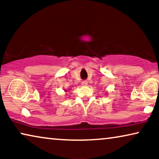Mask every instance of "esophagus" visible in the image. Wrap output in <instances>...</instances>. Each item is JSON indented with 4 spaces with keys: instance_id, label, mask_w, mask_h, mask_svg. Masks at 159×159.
<instances>
[{
    "instance_id": "esophagus-1",
    "label": "esophagus",
    "mask_w": 159,
    "mask_h": 159,
    "mask_svg": "<svg viewBox=\"0 0 159 159\" xmlns=\"http://www.w3.org/2000/svg\"><path fill=\"white\" fill-rule=\"evenodd\" d=\"M82 86H87V85H88V82H87V81H82Z\"/></svg>"
}]
</instances>
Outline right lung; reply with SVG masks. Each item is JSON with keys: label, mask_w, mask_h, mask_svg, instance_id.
<instances>
[{"label": "right lung", "mask_w": 159, "mask_h": 159, "mask_svg": "<svg viewBox=\"0 0 159 159\" xmlns=\"http://www.w3.org/2000/svg\"><path fill=\"white\" fill-rule=\"evenodd\" d=\"M64 91H65V93H66V92H67V90H66V89H65V90H64Z\"/></svg>", "instance_id": "add662e5"}]
</instances>
